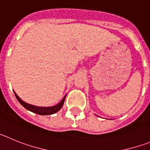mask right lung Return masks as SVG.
Instances as JSON below:
<instances>
[{
    "instance_id": "obj_1",
    "label": "right lung",
    "mask_w": 150,
    "mask_h": 150,
    "mask_svg": "<svg viewBox=\"0 0 150 150\" xmlns=\"http://www.w3.org/2000/svg\"><path fill=\"white\" fill-rule=\"evenodd\" d=\"M14 94L16 95V98L17 100H18V102L23 106L26 110L30 111V112H33L34 113H37L38 115H52L53 113H55L59 110H60V109L63 107L64 102L65 100L66 95L64 96V98H62V100L59 102V104H56L55 106H52V107H38V106H34L31 105V104H29L25 103V101H23L22 100H21V98L18 95L16 94V92L14 91Z\"/></svg>"
}]
</instances>
